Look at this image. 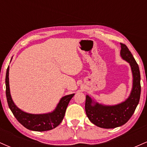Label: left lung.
Returning a JSON list of instances; mask_svg holds the SVG:
<instances>
[{"label":"left lung","mask_w":147,"mask_h":147,"mask_svg":"<svg viewBox=\"0 0 147 147\" xmlns=\"http://www.w3.org/2000/svg\"><path fill=\"white\" fill-rule=\"evenodd\" d=\"M120 56L131 66L133 75V86L127 99L116 105H104L86 97L85 110L89 120L95 125L104 129H114L126 124L134 113L140 98V72L139 66L126 45L120 43Z\"/></svg>","instance_id":"8db88e82"}]
</instances>
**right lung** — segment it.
Wrapping results in <instances>:
<instances>
[{
	"instance_id": "obj_1",
	"label": "right lung",
	"mask_w": 147,
	"mask_h": 147,
	"mask_svg": "<svg viewBox=\"0 0 147 147\" xmlns=\"http://www.w3.org/2000/svg\"><path fill=\"white\" fill-rule=\"evenodd\" d=\"M9 67L8 66L5 77L7 100L10 110L18 122L26 129L34 131H49L59 125L65 115L67 106L75 94L65 95L62 97L55 110L50 113L43 114H32L24 112L18 109L11 98L9 89Z\"/></svg>"
}]
</instances>
